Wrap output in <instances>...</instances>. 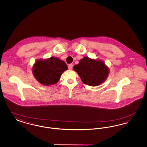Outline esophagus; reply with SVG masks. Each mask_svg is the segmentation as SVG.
Wrapping results in <instances>:
<instances>
[{"label": "esophagus", "instance_id": "obj_1", "mask_svg": "<svg viewBox=\"0 0 147 147\" xmlns=\"http://www.w3.org/2000/svg\"><path fill=\"white\" fill-rule=\"evenodd\" d=\"M73 64H69V65H68V69H72V68H73Z\"/></svg>", "mask_w": 147, "mask_h": 147}]
</instances>
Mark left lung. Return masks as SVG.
Segmentation results:
<instances>
[{
  "instance_id": "1",
  "label": "left lung",
  "mask_w": 147,
  "mask_h": 147,
  "mask_svg": "<svg viewBox=\"0 0 147 147\" xmlns=\"http://www.w3.org/2000/svg\"><path fill=\"white\" fill-rule=\"evenodd\" d=\"M84 84L96 86L103 83L109 74L108 68L103 62L88 57L82 59L73 67Z\"/></svg>"
}]
</instances>
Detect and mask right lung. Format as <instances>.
<instances>
[{"instance_id":"add662e5","label":"right lung","mask_w":147,"mask_h":147,"mask_svg":"<svg viewBox=\"0 0 147 147\" xmlns=\"http://www.w3.org/2000/svg\"><path fill=\"white\" fill-rule=\"evenodd\" d=\"M67 69L68 67L64 61L51 57L47 60L37 61L33 68V73L38 82L49 85L57 83L62 73Z\"/></svg>"}]
</instances>
